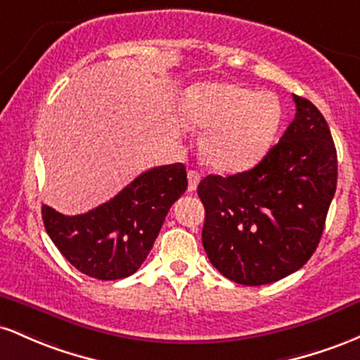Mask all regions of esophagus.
<instances>
[{
  "label": "esophagus",
  "instance_id": "34e87169",
  "mask_svg": "<svg viewBox=\"0 0 360 360\" xmlns=\"http://www.w3.org/2000/svg\"><path fill=\"white\" fill-rule=\"evenodd\" d=\"M187 179H188V192H195L197 185H199V181H200L199 172H195V169H191V172L187 173Z\"/></svg>",
  "mask_w": 360,
  "mask_h": 360
}]
</instances>
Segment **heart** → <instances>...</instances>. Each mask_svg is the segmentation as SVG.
I'll return each mask as SVG.
<instances>
[{"instance_id":"1","label":"heart","mask_w":360,"mask_h":360,"mask_svg":"<svg viewBox=\"0 0 360 360\" xmlns=\"http://www.w3.org/2000/svg\"><path fill=\"white\" fill-rule=\"evenodd\" d=\"M179 115L187 126L207 129L202 155L209 167L234 173L252 168L272 146L282 107L270 91L234 83H197L181 95Z\"/></svg>"}]
</instances>
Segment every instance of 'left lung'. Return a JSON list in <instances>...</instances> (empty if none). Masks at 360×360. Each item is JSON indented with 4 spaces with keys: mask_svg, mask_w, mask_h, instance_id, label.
I'll use <instances>...</instances> for the list:
<instances>
[{
    "mask_svg": "<svg viewBox=\"0 0 360 360\" xmlns=\"http://www.w3.org/2000/svg\"><path fill=\"white\" fill-rule=\"evenodd\" d=\"M296 117L248 172L207 175L202 245L229 281L264 285L300 270L316 250L337 191V149L325 117L292 95Z\"/></svg>",
    "mask_w": 360,
    "mask_h": 360,
    "instance_id": "obj_1",
    "label": "left lung"
}]
</instances>
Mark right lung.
I'll list each match as a JSON object with an SVG mask.
<instances>
[{
  "mask_svg": "<svg viewBox=\"0 0 360 360\" xmlns=\"http://www.w3.org/2000/svg\"><path fill=\"white\" fill-rule=\"evenodd\" d=\"M185 191L184 165H165L144 172L86 214L64 216L44 205V226L72 267L98 281H117L143 265L169 207Z\"/></svg>",
  "mask_w": 360,
  "mask_h": 360,
  "instance_id": "right-lung-1",
  "label": "right lung"
}]
</instances>
